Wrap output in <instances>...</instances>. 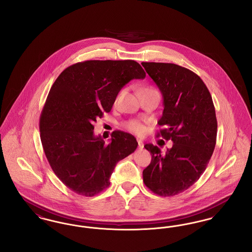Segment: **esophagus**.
Wrapping results in <instances>:
<instances>
[{
  "label": "esophagus",
  "instance_id": "1",
  "mask_svg": "<svg viewBox=\"0 0 252 252\" xmlns=\"http://www.w3.org/2000/svg\"><path fill=\"white\" fill-rule=\"evenodd\" d=\"M137 142H138V147H139V149H143L144 148V144H143V142L141 141V140H137Z\"/></svg>",
  "mask_w": 252,
  "mask_h": 252
}]
</instances>
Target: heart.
Here are the masks:
<instances>
[{
	"label": "heart",
	"mask_w": 252,
	"mask_h": 252,
	"mask_svg": "<svg viewBox=\"0 0 252 252\" xmlns=\"http://www.w3.org/2000/svg\"><path fill=\"white\" fill-rule=\"evenodd\" d=\"M144 90H154V89H150V88H146ZM123 94V91H121L120 93L118 94V95L116 96V99L115 101L118 102V100L120 99L121 95ZM125 126L126 129H128L129 131L133 132L137 135H144V132H145V126L142 123H140L139 121L131 120L126 122L125 124Z\"/></svg>",
	"instance_id": "obj_1"
}]
</instances>
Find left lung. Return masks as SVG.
<instances>
[{
	"label": "left lung",
	"mask_w": 252,
	"mask_h": 252,
	"mask_svg": "<svg viewBox=\"0 0 252 252\" xmlns=\"http://www.w3.org/2000/svg\"><path fill=\"white\" fill-rule=\"evenodd\" d=\"M163 97V112L157 133L173 146L165 154L151 144L144 145L152 156L143 172L144 184L160 196L184 192L198 180L216 144L217 121L211 94L194 72L173 63L143 62Z\"/></svg>",
	"instance_id": "1"
}]
</instances>
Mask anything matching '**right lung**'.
<instances>
[{
  "label": "right lung",
  "instance_id": "1",
  "mask_svg": "<svg viewBox=\"0 0 252 252\" xmlns=\"http://www.w3.org/2000/svg\"><path fill=\"white\" fill-rule=\"evenodd\" d=\"M145 72L134 60H87L66 68L49 92L39 118L40 140L54 173L70 190L94 196L108 188L117 162L138 143L112 132L109 143L94 134L98 117L109 112L121 89Z\"/></svg>",
  "mask_w": 252,
  "mask_h": 252
}]
</instances>
